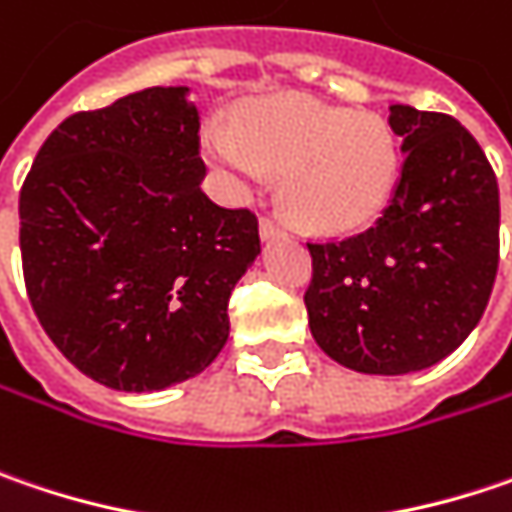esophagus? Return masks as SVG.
<instances>
[{
    "label": "esophagus",
    "instance_id": "34e87169",
    "mask_svg": "<svg viewBox=\"0 0 512 512\" xmlns=\"http://www.w3.org/2000/svg\"><path fill=\"white\" fill-rule=\"evenodd\" d=\"M259 233H262V238H279L285 236V227L279 221H274V218H262L259 221Z\"/></svg>",
    "mask_w": 512,
    "mask_h": 512
}]
</instances>
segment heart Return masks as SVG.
Returning <instances> with one entry per match:
<instances>
[{
	"mask_svg": "<svg viewBox=\"0 0 512 512\" xmlns=\"http://www.w3.org/2000/svg\"><path fill=\"white\" fill-rule=\"evenodd\" d=\"M203 154L238 189L279 174L285 209L314 233L367 224L390 198L399 168L396 136L384 119L306 95L253 101L236 128L209 122Z\"/></svg>",
	"mask_w": 512,
	"mask_h": 512,
	"instance_id": "obj_1",
	"label": "heart"
}]
</instances>
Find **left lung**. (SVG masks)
Masks as SVG:
<instances>
[{"label": "left lung", "mask_w": 512, "mask_h": 512, "mask_svg": "<svg viewBox=\"0 0 512 512\" xmlns=\"http://www.w3.org/2000/svg\"><path fill=\"white\" fill-rule=\"evenodd\" d=\"M399 183L382 218L309 241L306 311L317 347L370 376L417 373L478 326L498 271V183L475 136L446 113L390 107Z\"/></svg>", "instance_id": "obj_1"}]
</instances>
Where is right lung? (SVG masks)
<instances>
[{
	"label": "right lung",
	"mask_w": 512,
	"mask_h": 512,
	"mask_svg": "<svg viewBox=\"0 0 512 512\" xmlns=\"http://www.w3.org/2000/svg\"><path fill=\"white\" fill-rule=\"evenodd\" d=\"M186 92L148 87L63 119L19 192L31 309L113 390H163L206 370L259 253V218L201 189V119Z\"/></svg>",
	"instance_id": "right-lung-1"
}]
</instances>
